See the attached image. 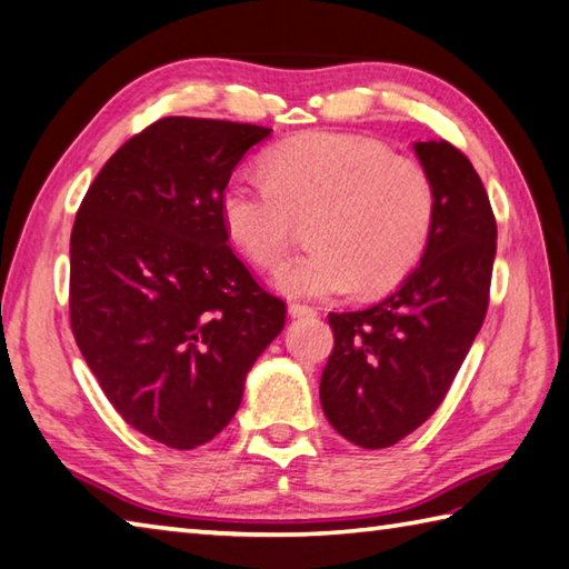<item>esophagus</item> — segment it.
Returning <instances> with one entry per match:
<instances>
[{
    "mask_svg": "<svg viewBox=\"0 0 569 569\" xmlns=\"http://www.w3.org/2000/svg\"><path fill=\"white\" fill-rule=\"evenodd\" d=\"M289 317L301 319V317H317V309L315 307H307V305H289Z\"/></svg>",
    "mask_w": 569,
    "mask_h": 569,
    "instance_id": "obj_1",
    "label": "esophagus"
}]
</instances>
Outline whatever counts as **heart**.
Listing matches in <instances>:
<instances>
[{
	"label": "heart",
	"mask_w": 569,
	"mask_h": 569,
	"mask_svg": "<svg viewBox=\"0 0 569 569\" xmlns=\"http://www.w3.org/2000/svg\"><path fill=\"white\" fill-rule=\"evenodd\" d=\"M264 173L240 171L220 193L233 246L262 270L282 262L299 220L315 250L289 260L274 289L295 299L382 292L408 274L430 242L437 191L422 164L373 139L311 132L287 139Z\"/></svg>",
	"instance_id": "heart-1"
}]
</instances>
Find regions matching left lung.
<instances>
[{"mask_svg": "<svg viewBox=\"0 0 569 569\" xmlns=\"http://www.w3.org/2000/svg\"><path fill=\"white\" fill-rule=\"evenodd\" d=\"M412 149L437 191L420 264L378 305L329 315L321 408L363 449L398 445L439 408L489 307L496 218L479 173L445 139Z\"/></svg>", "mask_w": 569, "mask_h": 569, "instance_id": "left-lung-1", "label": "left lung"}]
</instances>
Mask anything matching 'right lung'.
<instances>
[{"label":"right lung","mask_w":569,"mask_h":569,"mask_svg":"<svg viewBox=\"0 0 569 569\" xmlns=\"http://www.w3.org/2000/svg\"><path fill=\"white\" fill-rule=\"evenodd\" d=\"M258 124L164 118L114 152L71 233V327L127 425L171 449L213 439L240 408L284 301L230 250L220 193Z\"/></svg>","instance_id":"obj_1"}]
</instances>
